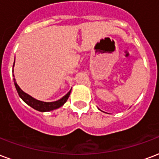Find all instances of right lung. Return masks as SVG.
Returning <instances> with one entry per match:
<instances>
[{
    "label": "right lung",
    "instance_id": "1",
    "mask_svg": "<svg viewBox=\"0 0 159 159\" xmlns=\"http://www.w3.org/2000/svg\"><path fill=\"white\" fill-rule=\"evenodd\" d=\"M14 64H15V61H14ZM13 80L14 84H15V87H16V89H17V93L19 95V97L21 98L28 105L32 107L33 109H36L38 111H40V112L51 111V110L58 109L60 107H61L62 105H64V103L67 101L68 98L70 96V91H71V89H70V91L68 92L65 95L64 97H62L61 98H60V99L57 101H54V102H43V101L38 100V99H36L34 98H33L32 96L28 94V93H26L25 92H23L22 89H20L19 86L17 85V82H16V79L13 78Z\"/></svg>",
    "mask_w": 159,
    "mask_h": 159
}]
</instances>
